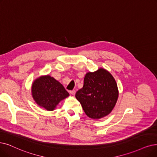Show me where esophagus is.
<instances>
[{"label": "esophagus", "instance_id": "obj_1", "mask_svg": "<svg viewBox=\"0 0 157 157\" xmlns=\"http://www.w3.org/2000/svg\"><path fill=\"white\" fill-rule=\"evenodd\" d=\"M70 93L72 95H75V93H76V91L75 90H71L70 91Z\"/></svg>", "mask_w": 157, "mask_h": 157}]
</instances>
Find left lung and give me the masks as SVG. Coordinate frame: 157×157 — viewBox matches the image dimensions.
Returning a JSON list of instances; mask_svg holds the SVG:
<instances>
[{
    "label": "left lung",
    "mask_w": 157,
    "mask_h": 157,
    "mask_svg": "<svg viewBox=\"0 0 157 157\" xmlns=\"http://www.w3.org/2000/svg\"><path fill=\"white\" fill-rule=\"evenodd\" d=\"M118 94L114 77L105 69L100 67L85 75L84 86L76 93L75 97L86 115L98 120L108 115L113 109Z\"/></svg>",
    "instance_id": "obj_1"
}]
</instances>
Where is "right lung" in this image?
<instances>
[{
	"label": "right lung",
	"mask_w": 157,
	"mask_h": 157,
	"mask_svg": "<svg viewBox=\"0 0 157 157\" xmlns=\"http://www.w3.org/2000/svg\"><path fill=\"white\" fill-rule=\"evenodd\" d=\"M31 90L36 104L48 111H53L60 101L70 96L62 84L49 75L36 78Z\"/></svg>",
	"instance_id": "add662e5"
}]
</instances>
